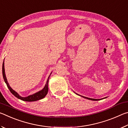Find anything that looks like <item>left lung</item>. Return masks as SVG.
I'll return each mask as SVG.
<instances>
[{
    "instance_id": "left-lung-1",
    "label": "left lung",
    "mask_w": 128,
    "mask_h": 128,
    "mask_svg": "<svg viewBox=\"0 0 128 128\" xmlns=\"http://www.w3.org/2000/svg\"><path fill=\"white\" fill-rule=\"evenodd\" d=\"M77 95H78V94H77ZM80 96H81V95H80ZM82 97H83V98H86V99H89V100H101V99H104V98H103V99H92V98H88V97H85V96H81Z\"/></svg>"
}]
</instances>
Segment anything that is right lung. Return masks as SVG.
Segmentation results:
<instances>
[{
    "label": "right lung",
    "instance_id": "obj_1",
    "mask_svg": "<svg viewBox=\"0 0 128 128\" xmlns=\"http://www.w3.org/2000/svg\"><path fill=\"white\" fill-rule=\"evenodd\" d=\"M2 73H3V77L4 81H5L6 85H7L8 88H9L10 91L12 94L14 95L18 99H20L21 100H24V101H26V102H34V101H36L38 100H40V99H42L43 98H44L46 96V95H47V92H48V81H49V77L50 76V75L51 74V73L50 75L49 76V77H48V79H47V82L45 85L44 88H43L42 90H41L40 92H37L35 93L33 95H30L29 96H28L27 97H22L20 95H19L18 93L17 92H15L14 90L12 88L10 87V86L8 84V82L7 81V78H6V74H5V70H4V63L3 62V66H2Z\"/></svg>",
    "mask_w": 128,
    "mask_h": 128
}]
</instances>
